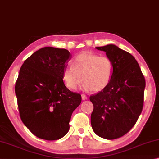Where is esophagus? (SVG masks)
<instances>
[{"label": "esophagus", "instance_id": "esophagus-1", "mask_svg": "<svg viewBox=\"0 0 159 159\" xmlns=\"http://www.w3.org/2000/svg\"><path fill=\"white\" fill-rule=\"evenodd\" d=\"M82 99L83 101H85V100L87 99V96L84 95V94H82Z\"/></svg>", "mask_w": 159, "mask_h": 159}]
</instances>
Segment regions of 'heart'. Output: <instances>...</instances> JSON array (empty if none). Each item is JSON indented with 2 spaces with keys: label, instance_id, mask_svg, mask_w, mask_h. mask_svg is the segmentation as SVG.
Wrapping results in <instances>:
<instances>
[{
  "label": "heart",
  "instance_id": "b5f03b06",
  "mask_svg": "<svg viewBox=\"0 0 159 159\" xmlns=\"http://www.w3.org/2000/svg\"><path fill=\"white\" fill-rule=\"evenodd\" d=\"M72 66L63 72V80L70 89H75L83 80V89L100 91L107 87L112 78L113 64L105 56L82 52L74 58Z\"/></svg>",
  "mask_w": 159,
  "mask_h": 159
}]
</instances>
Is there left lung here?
Wrapping results in <instances>:
<instances>
[{
    "label": "left lung",
    "mask_w": 159,
    "mask_h": 159,
    "mask_svg": "<svg viewBox=\"0 0 159 159\" xmlns=\"http://www.w3.org/2000/svg\"><path fill=\"white\" fill-rule=\"evenodd\" d=\"M106 52L113 71L107 87L90 96L91 124L99 137L114 140L134 126L143 108L145 80L135 58L115 44L96 47Z\"/></svg>",
    "instance_id": "8db88e82"
}]
</instances>
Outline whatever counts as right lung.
<instances>
[{"label": "right lung", "mask_w": 159, "mask_h": 159, "mask_svg": "<svg viewBox=\"0 0 159 159\" xmlns=\"http://www.w3.org/2000/svg\"><path fill=\"white\" fill-rule=\"evenodd\" d=\"M71 57L67 49L45 47L30 56L19 70L15 84L19 115L39 138L57 140L66 135L72 114L81 103V95L63 81Z\"/></svg>", "instance_id": "right-lung-1"}]
</instances>
